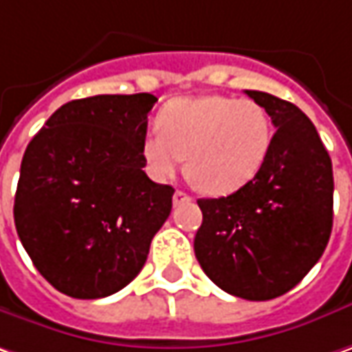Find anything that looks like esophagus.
I'll return each instance as SVG.
<instances>
[{
    "label": "esophagus",
    "instance_id": "esophagus-1",
    "mask_svg": "<svg viewBox=\"0 0 352 352\" xmlns=\"http://www.w3.org/2000/svg\"><path fill=\"white\" fill-rule=\"evenodd\" d=\"M192 197L191 195H187L185 191H175V195H173V205L175 206H181L185 205V203H191Z\"/></svg>",
    "mask_w": 352,
    "mask_h": 352
}]
</instances>
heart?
<instances>
[{
  "label": "heart",
  "instance_id": "obj_1",
  "mask_svg": "<svg viewBox=\"0 0 352 352\" xmlns=\"http://www.w3.org/2000/svg\"><path fill=\"white\" fill-rule=\"evenodd\" d=\"M157 130L142 138L147 173L167 181L185 160L189 181L214 197L250 183L274 138L270 116L258 102L221 94L169 100L157 114Z\"/></svg>",
  "mask_w": 352,
  "mask_h": 352
}]
</instances>
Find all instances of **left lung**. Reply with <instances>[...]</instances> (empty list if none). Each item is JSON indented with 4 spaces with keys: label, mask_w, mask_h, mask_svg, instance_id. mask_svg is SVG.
Segmentation results:
<instances>
[{
    "label": "left lung",
    "mask_w": 352,
    "mask_h": 352,
    "mask_svg": "<svg viewBox=\"0 0 352 352\" xmlns=\"http://www.w3.org/2000/svg\"><path fill=\"white\" fill-rule=\"evenodd\" d=\"M276 133L260 173L236 192L199 199L195 256L230 296L280 298L325 252L333 228V165L311 120L296 104L246 90Z\"/></svg>",
    "instance_id": "obj_1"
}]
</instances>
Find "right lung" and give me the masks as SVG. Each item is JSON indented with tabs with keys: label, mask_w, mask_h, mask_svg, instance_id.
<instances>
[{
	"label": "right lung",
	"mask_w": 352,
	"mask_h": 352,
	"mask_svg": "<svg viewBox=\"0 0 352 352\" xmlns=\"http://www.w3.org/2000/svg\"><path fill=\"white\" fill-rule=\"evenodd\" d=\"M153 94L72 100L29 142L15 192V228L60 294L98 299L146 264L175 189L146 175L142 138Z\"/></svg>",
	"instance_id": "right-lung-1"
}]
</instances>
